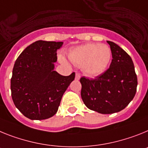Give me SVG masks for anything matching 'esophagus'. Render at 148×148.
I'll return each instance as SVG.
<instances>
[{
	"label": "esophagus",
	"instance_id": "1",
	"mask_svg": "<svg viewBox=\"0 0 148 148\" xmlns=\"http://www.w3.org/2000/svg\"><path fill=\"white\" fill-rule=\"evenodd\" d=\"M79 79H80V74H78V73H76V74H75V79H77V80H79Z\"/></svg>",
	"mask_w": 148,
	"mask_h": 148
}]
</instances>
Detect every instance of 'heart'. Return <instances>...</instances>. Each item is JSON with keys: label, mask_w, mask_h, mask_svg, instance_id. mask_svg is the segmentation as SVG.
<instances>
[{"label": "heart", "mask_w": 148, "mask_h": 148, "mask_svg": "<svg viewBox=\"0 0 148 148\" xmlns=\"http://www.w3.org/2000/svg\"><path fill=\"white\" fill-rule=\"evenodd\" d=\"M111 57L110 47L99 43H88L79 46L69 54L71 62L83 67V71L89 76H97L104 72ZM60 60L62 63H67L63 56H60Z\"/></svg>", "instance_id": "heart-1"}]
</instances>
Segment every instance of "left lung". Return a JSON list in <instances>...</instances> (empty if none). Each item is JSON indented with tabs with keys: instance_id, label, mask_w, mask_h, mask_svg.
Returning <instances> with one entry per match:
<instances>
[{
	"instance_id": "8db88e82",
	"label": "left lung",
	"mask_w": 148,
	"mask_h": 148,
	"mask_svg": "<svg viewBox=\"0 0 148 148\" xmlns=\"http://www.w3.org/2000/svg\"><path fill=\"white\" fill-rule=\"evenodd\" d=\"M107 43L112 56L110 68L95 79L80 78L83 103L89 110L101 114L124 110L134 97L138 84L130 56L114 42Z\"/></svg>"
}]
</instances>
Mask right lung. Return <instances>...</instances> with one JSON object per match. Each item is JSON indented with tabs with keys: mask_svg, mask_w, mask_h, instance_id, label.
Returning <instances> with one entry per match:
<instances>
[{
	"mask_svg": "<svg viewBox=\"0 0 148 148\" xmlns=\"http://www.w3.org/2000/svg\"><path fill=\"white\" fill-rule=\"evenodd\" d=\"M62 45V42L36 41L15 61L11 78L12 101L18 110L31 120L53 116L75 77L74 72L62 76L54 71L56 51Z\"/></svg>",
	"mask_w": 148,
	"mask_h": 148,
	"instance_id": "add662e5",
	"label": "right lung"
}]
</instances>
